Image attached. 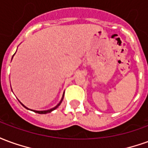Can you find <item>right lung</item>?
<instances>
[{
  "mask_svg": "<svg viewBox=\"0 0 148 148\" xmlns=\"http://www.w3.org/2000/svg\"><path fill=\"white\" fill-rule=\"evenodd\" d=\"M62 99H63V97H62ZM60 103H61V102H60ZM60 103L58 104V106H55V108H53V109H49V110H46V111H36V110H34V112H37V113H39V114H46V113H47V112H52L53 110H55V109H57L58 106H60ZM23 106H24V105H23ZM24 107H25V106H24ZM25 108H26V107H25Z\"/></svg>",
  "mask_w": 148,
  "mask_h": 148,
  "instance_id": "right-lung-1",
  "label": "right lung"
}]
</instances>
